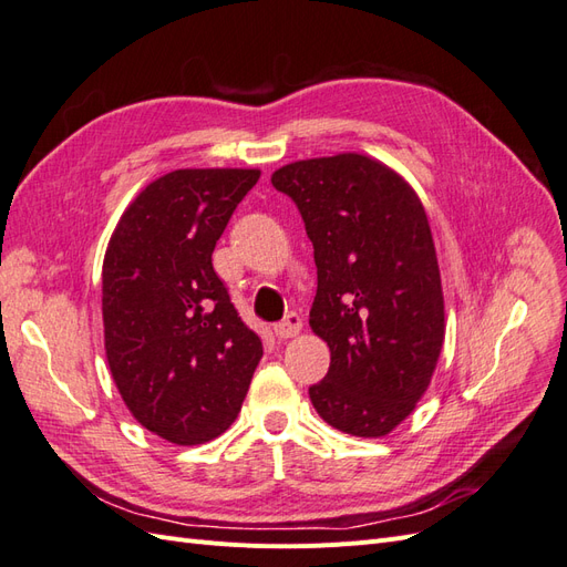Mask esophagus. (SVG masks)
Wrapping results in <instances>:
<instances>
[{
    "label": "esophagus",
    "instance_id": "1",
    "mask_svg": "<svg viewBox=\"0 0 567 567\" xmlns=\"http://www.w3.org/2000/svg\"><path fill=\"white\" fill-rule=\"evenodd\" d=\"M300 331H302V319H300V315H296V312L286 315L284 321H279L277 326H274V333H277V338H293V336H298Z\"/></svg>",
    "mask_w": 567,
    "mask_h": 567
}]
</instances>
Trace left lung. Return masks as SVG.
Listing matches in <instances>:
<instances>
[{
    "label": "left lung",
    "mask_w": 567,
    "mask_h": 567,
    "mask_svg": "<svg viewBox=\"0 0 567 567\" xmlns=\"http://www.w3.org/2000/svg\"><path fill=\"white\" fill-rule=\"evenodd\" d=\"M315 246L312 331L331 367L317 414L354 437L394 431L431 385L444 298L431 225L409 182L364 153L296 161L271 175Z\"/></svg>",
    "instance_id": "obj_1"
}]
</instances>
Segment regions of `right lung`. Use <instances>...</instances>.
I'll return each mask as SVG.
<instances>
[{
  "instance_id": "add662e5",
  "label": "right lung",
  "mask_w": 567,
  "mask_h": 567,
  "mask_svg": "<svg viewBox=\"0 0 567 567\" xmlns=\"http://www.w3.org/2000/svg\"><path fill=\"white\" fill-rule=\"evenodd\" d=\"M260 169H175L120 217L101 271L104 348L146 431L192 447L234 423L262 342L238 317L213 250Z\"/></svg>"
}]
</instances>
